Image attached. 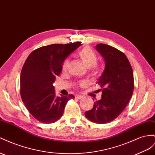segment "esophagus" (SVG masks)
Instances as JSON below:
<instances>
[{
  "label": "esophagus",
  "mask_w": 155,
  "mask_h": 155,
  "mask_svg": "<svg viewBox=\"0 0 155 155\" xmlns=\"http://www.w3.org/2000/svg\"><path fill=\"white\" fill-rule=\"evenodd\" d=\"M75 98L80 100V99L83 98V97H82V96H80V95H75Z\"/></svg>",
  "instance_id": "esophagus-1"
}]
</instances>
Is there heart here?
<instances>
[{
  "mask_svg": "<svg viewBox=\"0 0 155 155\" xmlns=\"http://www.w3.org/2000/svg\"><path fill=\"white\" fill-rule=\"evenodd\" d=\"M78 56L80 58L87 68H89V72L91 76L97 77L102 72V68L97 63L98 57L93 49L89 47H85L82 48L78 52ZM70 64L69 58H66L63 62L62 65V69L63 71L67 70ZM87 83L85 81H81L78 83V85L80 87H85Z\"/></svg>",
  "mask_w": 155,
  "mask_h": 155,
  "instance_id": "1",
  "label": "heart"
}]
</instances>
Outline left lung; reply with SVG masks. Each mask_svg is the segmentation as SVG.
I'll return each instance as SVG.
<instances>
[{"label":"left lung","instance_id":"1","mask_svg":"<svg viewBox=\"0 0 155 155\" xmlns=\"http://www.w3.org/2000/svg\"><path fill=\"white\" fill-rule=\"evenodd\" d=\"M97 51L105 61V69L98 79L102 98L85 115L91 122L106 124L115 119L127 107L134 91L130 63L122 51L110 45L97 44Z\"/></svg>","mask_w":155,"mask_h":155}]
</instances>
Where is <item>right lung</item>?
Here are the masks:
<instances>
[{
  "instance_id": "add662e5",
  "label": "right lung",
  "mask_w": 155,
  "mask_h": 155,
  "mask_svg": "<svg viewBox=\"0 0 155 155\" xmlns=\"http://www.w3.org/2000/svg\"><path fill=\"white\" fill-rule=\"evenodd\" d=\"M81 42L56 44L34 50L28 55L21 72L20 94L29 113L40 123H53L61 119L66 103L74 98L56 97L53 83L62 71L67 57Z\"/></svg>"
}]
</instances>
